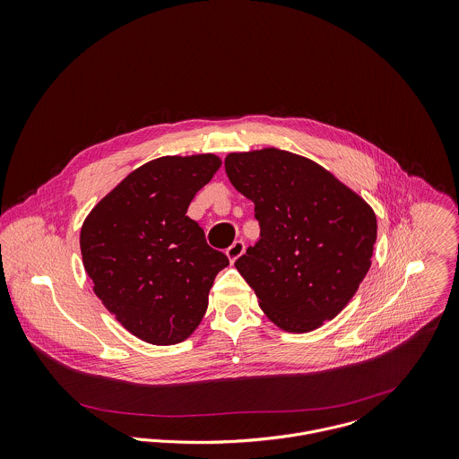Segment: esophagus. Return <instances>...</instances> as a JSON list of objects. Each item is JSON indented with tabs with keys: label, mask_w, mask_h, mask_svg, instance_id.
I'll return each mask as SVG.
<instances>
[{
	"label": "esophagus",
	"mask_w": 459,
	"mask_h": 459,
	"mask_svg": "<svg viewBox=\"0 0 459 459\" xmlns=\"http://www.w3.org/2000/svg\"><path fill=\"white\" fill-rule=\"evenodd\" d=\"M245 243L243 241H236L232 247H229L227 248V256H229V260L234 264L241 255L245 254Z\"/></svg>",
	"instance_id": "1"
}]
</instances>
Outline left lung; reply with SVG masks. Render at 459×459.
<instances>
[{"label":"left lung","mask_w":459,"mask_h":459,"mask_svg":"<svg viewBox=\"0 0 459 459\" xmlns=\"http://www.w3.org/2000/svg\"><path fill=\"white\" fill-rule=\"evenodd\" d=\"M225 172L255 204L260 239L236 269L262 311L289 333L334 318L371 265V205L322 165L276 148L227 154Z\"/></svg>","instance_id":"8db88e82"}]
</instances>
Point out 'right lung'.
Here are the masks:
<instances>
[{"label": "right lung", "mask_w": 459, "mask_h": 459, "mask_svg": "<svg viewBox=\"0 0 459 459\" xmlns=\"http://www.w3.org/2000/svg\"><path fill=\"white\" fill-rule=\"evenodd\" d=\"M216 154L161 156L130 172L86 216L81 254L93 290L116 320L152 345L185 342L229 258L186 216L220 169Z\"/></svg>", "instance_id": "1"}]
</instances>
